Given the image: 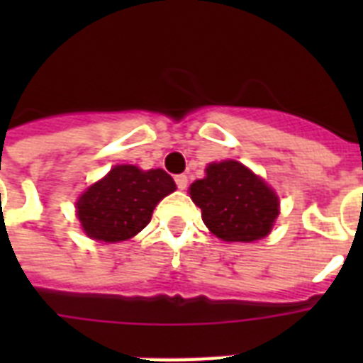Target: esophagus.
Wrapping results in <instances>:
<instances>
[{"instance_id":"esophagus-1","label":"esophagus","mask_w":363,"mask_h":363,"mask_svg":"<svg viewBox=\"0 0 363 363\" xmlns=\"http://www.w3.org/2000/svg\"><path fill=\"white\" fill-rule=\"evenodd\" d=\"M175 184L179 190H186L188 186V177L186 175H177L175 177Z\"/></svg>"}]
</instances>
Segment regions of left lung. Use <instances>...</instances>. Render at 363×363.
<instances>
[{"label":"left lung","mask_w":363,"mask_h":363,"mask_svg":"<svg viewBox=\"0 0 363 363\" xmlns=\"http://www.w3.org/2000/svg\"><path fill=\"white\" fill-rule=\"evenodd\" d=\"M205 226L224 241L250 242L265 238L279 215L275 192L233 160L211 164L207 177L190 186Z\"/></svg>","instance_id":"8db88e82"}]
</instances>
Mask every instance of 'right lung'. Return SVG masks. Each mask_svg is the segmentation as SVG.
I'll use <instances>...</instances> for the list:
<instances>
[{
	"mask_svg": "<svg viewBox=\"0 0 363 363\" xmlns=\"http://www.w3.org/2000/svg\"><path fill=\"white\" fill-rule=\"evenodd\" d=\"M175 182L164 169L141 171L135 165H116L77 201V215L88 238L125 241L147 226L154 207Z\"/></svg>",
	"mask_w": 363,
	"mask_h": 363,
	"instance_id": "add662e5",
	"label": "right lung"
}]
</instances>
